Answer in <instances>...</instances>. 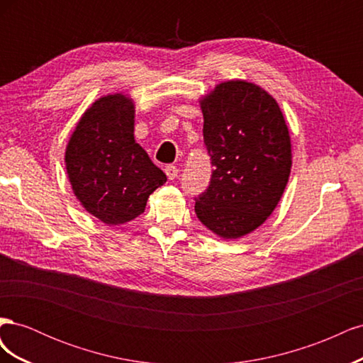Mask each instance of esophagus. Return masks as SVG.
I'll return each instance as SVG.
<instances>
[{
    "label": "esophagus",
    "instance_id": "1",
    "mask_svg": "<svg viewBox=\"0 0 363 363\" xmlns=\"http://www.w3.org/2000/svg\"><path fill=\"white\" fill-rule=\"evenodd\" d=\"M164 172H167L169 180L177 179V175H179V169H177V167H174V164H168V167L164 168Z\"/></svg>",
    "mask_w": 363,
    "mask_h": 363
}]
</instances>
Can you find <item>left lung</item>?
<instances>
[{
    "instance_id": "8db88e82",
    "label": "left lung",
    "mask_w": 363,
    "mask_h": 363,
    "mask_svg": "<svg viewBox=\"0 0 363 363\" xmlns=\"http://www.w3.org/2000/svg\"><path fill=\"white\" fill-rule=\"evenodd\" d=\"M212 160L211 184L195 199L200 221L223 239L242 238L277 207L292 167L289 128L260 86L228 80L200 101Z\"/></svg>"
}]
</instances>
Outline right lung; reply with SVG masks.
Listing matches in <instances>:
<instances>
[{"label":"right lung","mask_w":363,"mask_h":363,"mask_svg":"<svg viewBox=\"0 0 363 363\" xmlns=\"http://www.w3.org/2000/svg\"><path fill=\"white\" fill-rule=\"evenodd\" d=\"M65 163L77 200L107 225L139 216L148 196L167 182L135 140V104L123 94L98 98L82 115Z\"/></svg>","instance_id":"1"}]
</instances>
